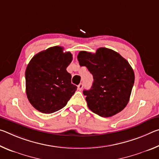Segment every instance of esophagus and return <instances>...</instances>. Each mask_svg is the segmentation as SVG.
Masks as SVG:
<instances>
[{
  "label": "esophagus",
  "mask_w": 159,
  "mask_h": 159,
  "mask_svg": "<svg viewBox=\"0 0 159 159\" xmlns=\"http://www.w3.org/2000/svg\"><path fill=\"white\" fill-rule=\"evenodd\" d=\"M83 88V83H80V84L78 85V90H82Z\"/></svg>",
  "instance_id": "obj_1"
}]
</instances>
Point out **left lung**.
<instances>
[{
  "label": "left lung",
  "mask_w": 159,
  "mask_h": 159,
  "mask_svg": "<svg viewBox=\"0 0 159 159\" xmlns=\"http://www.w3.org/2000/svg\"><path fill=\"white\" fill-rule=\"evenodd\" d=\"M80 66H85L93 76V86L83 90L88 107L102 117H110L125 108L130 99L134 74L128 61L120 54L106 48L95 53L80 51Z\"/></svg>",
  "instance_id": "left-lung-1"
}]
</instances>
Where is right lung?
Returning <instances> with one entry per match:
<instances>
[{"instance_id": "right-lung-1", "label": "right lung", "mask_w": 159, "mask_h": 159, "mask_svg": "<svg viewBox=\"0 0 159 159\" xmlns=\"http://www.w3.org/2000/svg\"><path fill=\"white\" fill-rule=\"evenodd\" d=\"M54 46L34 55L25 71L26 93L35 109L51 114L66 105L77 87L66 67L73 60L70 52Z\"/></svg>"}]
</instances>
